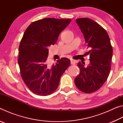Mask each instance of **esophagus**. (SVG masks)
Masks as SVG:
<instances>
[{
  "mask_svg": "<svg viewBox=\"0 0 123 123\" xmlns=\"http://www.w3.org/2000/svg\"><path fill=\"white\" fill-rule=\"evenodd\" d=\"M70 63H71L72 64H75L76 63V62L73 60H70Z\"/></svg>",
  "mask_w": 123,
  "mask_h": 123,
  "instance_id": "esophagus-1",
  "label": "esophagus"
}]
</instances>
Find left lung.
I'll use <instances>...</instances> for the list:
<instances>
[{
    "instance_id": "8db88e82",
    "label": "left lung",
    "mask_w": 123,
    "mask_h": 123,
    "mask_svg": "<svg viewBox=\"0 0 123 123\" xmlns=\"http://www.w3.org/2000/svg\"><path fill=\"white\" fill-rule=\"evenodd\" d=\"M76 22L90 48V63L86 67L85 62H78L80 72L75 84L81 91L91 93L101 87L109 75L113 49L107 32L98 23L88 18H78Z\"/></svg>"
}]
</instances>
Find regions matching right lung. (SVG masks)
Instances as JSON below:
<instances>
[{"instance_id": "obj_1", "label": "right lung", "mask_w": 123, "mask_h": 123, "mask_svg": "<svg viewBox=\"0 0 123 123\" xmlns=\"http://www.w3.org/2000/svg\"><path fill=\"white\" fill-rule=\"evenodd\" d=\"M71 19L45 18L32 22L26 29L19 47L18 63L20 75L28 88L42 96L51 94L59 86L60 78L70 61L63 57L55 64L47 62L48 48Z\"/></svg>"}]
</instances>
